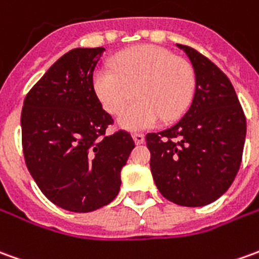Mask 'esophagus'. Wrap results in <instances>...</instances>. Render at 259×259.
<instances>
[{
    "label": "esophagus",
    "mask_w": 259,
    "mask_h": 259,
    "mask_svg": "<svg viewBox=\"0 0 259 259\" xmlns=\"http://www.w3.org/2000/svg\"><path fill=\"white\" fill-rule=\"evenodd\" d=\"M133 140L136 144H143L144 143V135L143 133H133Z\"/></svg>",
    "instance_id": "esophagus-1"
}]
</instances>
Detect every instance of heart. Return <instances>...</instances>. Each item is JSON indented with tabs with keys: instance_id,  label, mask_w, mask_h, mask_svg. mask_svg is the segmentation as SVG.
Segmentation results:
<instances>
[{
	"instance_id": "b5f03b06",
	"label": "heart",
	"mask_w": 259,
	"mask_h": 259,
	"mask_svg": "<svg viewBox=\"0 0 259 259\" xmlns=\"http://www.w3.org/2000/svg\"><path fill=\"white\" fill-rule=\"evenodd\" d=\"M92 87L104 109L117 113L135 91L139 98L119 115V124L129 130L148 129L164 117L181 116L192 99V67L169 50L140 45L117 53L112 67H99Z\"/></svg>"
}]
</instances>
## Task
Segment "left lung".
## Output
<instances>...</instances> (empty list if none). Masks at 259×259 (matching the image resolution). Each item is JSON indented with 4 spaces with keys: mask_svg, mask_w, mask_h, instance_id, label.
Segmentation results:
<instances>
[{
    "mask_svg": "<svg viewBox=\"0 0 259 259\" xmlns=\"http://www.w3.org/2000/svg\"><path fill=\"white\" fill-rule=\"evenodd\" d=\"M195 71L192 104L178 123L148 133L150 168L158 191L188 207L223 195L240 169L247 122L227 75L198 50L177 45Z\"/></svg>",
    "mask_w": 259,
    "mask_h": 259,
    "instance_id": "1",
    "label": "left lung"
}]
</instances>
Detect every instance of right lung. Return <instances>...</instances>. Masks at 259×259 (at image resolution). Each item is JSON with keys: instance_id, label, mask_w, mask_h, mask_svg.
<instances>
[{"instance_id": "obj_1", "label": "right lung", "mask_w": 259, "mask_h": 259, "mask_svg": "<svg viewBox=\"0 0 259 259\" xmlns=\"http://www.w3.org/2000/svg\"><path fill=\"white\" fill-rule=\"evenodd\" d=\"M104 48L73 49L54 63L23 101L25 162L43 195L75 213L111 203L135 142L126 130L108 136L113 119L92 87Z\"/></svg>"}]
</instances>
